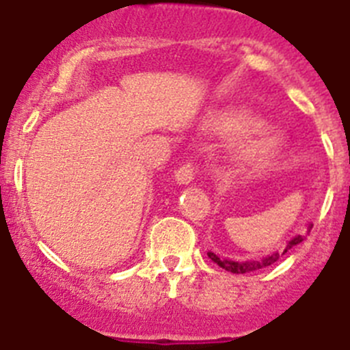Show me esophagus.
<instances>
[{
    "label": "esophagus",
    "mask_w": 350,
    "mask_h": 350,
    "mask_svg": "<svg viewBox=\"0 0 350 350\" xmlns=\"http://www.w3.org/2000/svg\"><path fill=\"white\" fill-rule=\"evenodd\" d=\"M195 165L193 163H183L181 167H178V171L174 172V179L179 185H188L191 179L195 178Z\"/></svg>",
    "instance_id": "34e87169"
}]
</instances>
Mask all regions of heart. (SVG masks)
<instances>
[{"mask_svg": "<svg viewBox=\"0 0 350 350\" xmlns=\"http://www.w3.org/2000/svg\"><path fill=\"white\" fill-rule=\"evenodd\" d=\"M214 127L223 136L244 137L253 133V137H245L242 146L239 148V157L245 163L261 165L270 162L281 153L284 146V139L277 132H258L261 127V120L244 109H230L221 113L214 120Z\"/></svg>", "mask_w": 350, "mask_h": 350, "instance_id": "1", "label": "heart"}]
</instances>
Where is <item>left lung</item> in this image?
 <instances>
[{
  "instance_id": "1",
  "label": "left lung",
  "mask_w": 350,
  "mask_h": 350,
  "mask_svg": "<svg viewBox=\"0 0 350 350\" xmlns=\"http://www.w3.org/2000/svg\"><path fill=\"white\" fill-rule=\"evenodd\" d=\"M312 228V226H310ZM304 241V235H297V237H293L291 241L286 244L284 251L282 253H272V254H267V256H263L261 260H251V261H234V260H225V258H219L218 254H214L213 251H209L207 253V256L211 258V260L216 263V265H219L221 269L228 270V272L232 273H247V272H254V270L258 269H265V267H270L273 265L279 258L282 256V254L288 253L291 247H295L297 244H300V242Z\"/></svg>"
}]
</instances>
